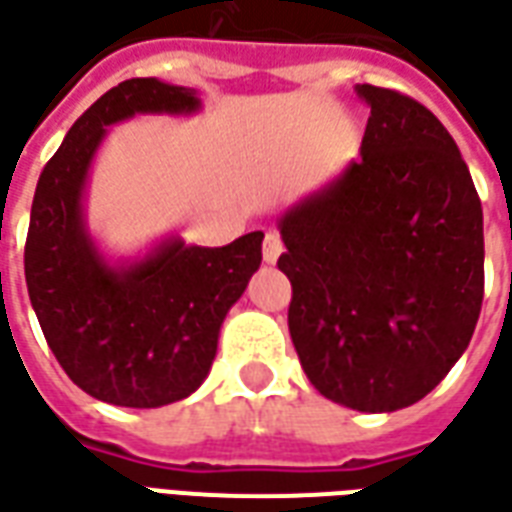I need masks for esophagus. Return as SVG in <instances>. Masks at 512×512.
<instances>
[{
	"label": "esophagus",
	"instance_id": "esophagus-1",
	"mask_svg": "<svg viewBox=\"0 0 512 512\" xmlns=\"http://www.w3.org/2000/svg\"><path fill=\"white\" fill-rule=\"evenodd\" d=\"M280 255H282L280 232L268 230L266 238H263V260H266V263H277V260H280Z\"/></svg>",
	"mask_w": 512,
	"mask_h": 512
}]
</instances>
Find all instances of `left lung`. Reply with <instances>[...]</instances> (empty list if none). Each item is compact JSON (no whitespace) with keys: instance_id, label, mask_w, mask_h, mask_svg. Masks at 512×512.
<instances>
[{"instance_id":"obj_1","label":"left lung","mask_w":512,"mask_h":512,"mask_svg":"<svg viewBox=\"0 0 512 512\" xmlns=\"http://www.w3.org/2000/svg\"><path fill=\"white\" fill-rule=\"evenodd\" d=\"M360 160L280 219L288 330L321 396L363 413L416 405L466 352L485 291L482 205L441 121L357 85Z\"/></svg>"}]
</instances>
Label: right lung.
<instances>
[{"mask_svg":"<svg viewBox=\"0 0 512 512\" xmlns=\"http://www.w3.org/2000/svg\"><path fill=\"white\" fill-rule=\"evenodd\" d=\"M194 88L119 82L74 121L41 171L24 277L49 349L74 385L119 407H163L205 382L221 321L252 280L263 232L227 246L169 238L144 260L110 266L85 230L82 191L107 127L135 113H194Z\"/></svg>","mask_w":512,"mask_h":512,"instance_id":"obj_1","label":"right lung"}]
</instances>
